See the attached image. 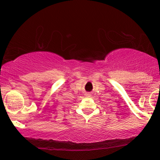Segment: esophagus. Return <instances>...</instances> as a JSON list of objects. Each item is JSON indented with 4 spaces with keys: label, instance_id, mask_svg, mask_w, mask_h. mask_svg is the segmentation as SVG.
Segmentation results:
<instances>
[{
    "label": "esophagus",
    "instance_id": "1",
    "mask_svg": "<svg viewBox=\"0 0 160 160\" xmlns=\"http://www.w3.org/2000/svg\"><path fill=\"white\" fill-rule=\"evenodd\" d=\"M84 95H85L86 97H91L92 93L89 92H85V94H84Z\"/></svg>",
    "mask_w": 160,
    "mask_h": 160
}]
</instances>
